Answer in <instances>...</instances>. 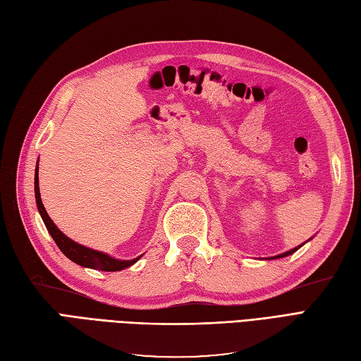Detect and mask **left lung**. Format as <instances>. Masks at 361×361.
<instances>
[{"label":"left lung","instance_id":"8db88e82","mask_svg":"<svg viewBox=\"0 0 361 361\" xmlns=\"http://www.w3.org/2000/svg\"><path fill=\"white\" fill-rule=\"evenodd\" d=\"M298 249V247H297ZM297 249H292V250H289V252H284V254H281V255H279V257H275V258H281V257H286V255H290V254H294Z\"/></svg>","mask_w":361,"mask_h":361}]
</instances>
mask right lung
<instances>
[{"instance_id": "obj_1", "label": "right lung", "mask_w": 361, "mask_h": 361, "mask_svg": "<svg viewBox=\"0 0 361 361\" xmlns=\"http://www.w3.org/2000/svg\"><path fill=\"white\" fill-rule=\"evenodd\" d=\"M35 198H37V206L41 219H43L46 228L49 231L50 235H52L54 241L56 243V246L60 247L61 252L72 259L73 263H77L82 267H90V269H98V271H106V272H116V271H123L124 267L132 266L135 262H138V258L133 259H115L112 257H109L107 254L98 252V250L89 249L86 246H81L78 243H75L69 237H66L64 233L56 228L55 223L50 220V216L47 215L46 209L43 206V201H41L39 195V186H38V166L35 171Z\"/></svg>"}]
</instances>
